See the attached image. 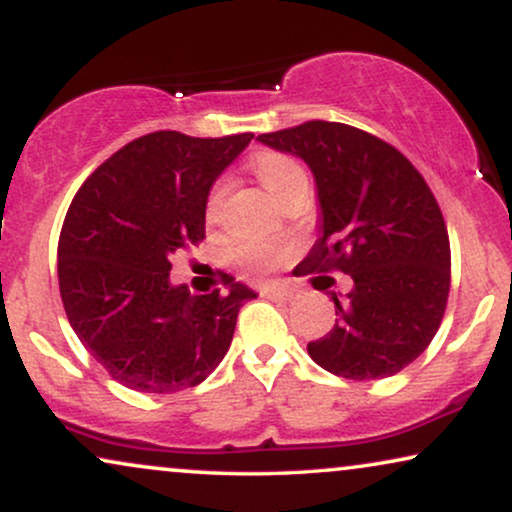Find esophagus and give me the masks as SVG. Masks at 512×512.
<instances>
[{
  "instance_id": "esophagus-1",
  "label": "esophagus",
  "mask_w": 512,
  "mask_h": 512,
  "mask_svg": "<svg viewBox=\"0 0 512 512\" xmlns=\"http://www.w3.org/2000/svg\"><path fill=\"white\" fill-rule=\"evenodd\" d=\"M261 296L268 300H277V303H286V300L296 298V291L284 289V286H263Z\"/></svg>"
}]
</instances>
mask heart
Returning a JSON list of instances; mask_svg holds the SVG:
<instances>
[{"label": "heart", "instance_id": "b5f03b06", "mask_svg": "<svg viewBox=\"0 0 512 512\" xmlns=\"http://www.w3.org/2000/svg\"><path fill=\"white\" fill-rule=\"evenodd\" d=\"M254 172L275 200L282 198L293 184H298V181H307L303 165L291 156H284V153H263V156H258L254 160ZM226 195L228 181H219V184L212 188L207 200L209 221L219 219ZM233 256L237 265L251 272V275H263V272H268L275 268V265L282 263V258L286 256V247L284 244H277L275 247V244L265 242H242L235 247Z\"/></svg>", "mask_w": 512, "mask_h": 512}]
</instances>
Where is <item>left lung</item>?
Returning <instances> with one entry per match:
<instances>
[{"label":"left lung","instance_id":"1","mask_svg":"<svg viewBox=\"0 0 512 512\" xmlns=\"http://www.w3.org/2000/svg\"><path fill=\"white\" fill-rule=\"evenodd\" d=\"M258 142L303 160L317 186L319 237L296 270L352 277L347 293L328 291L335 326L307 354L347 380L396 375L429 347L450 293V240L422 174L345 123L310 121Z\"/></svg>","mask_w":512,"mask_h":512}]
</instances>
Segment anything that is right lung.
I'll list each match as a JSON object with an SVG mask.
<instances>
[{
	"instance_id": "add662e5",
	"label": "right lung",
	"mask_w": 512,
	"mask_h": 512,
	"mask_svg": "<svg viewBox=\"0 0 512 512\" xmlns=\"http://www.w3.org/2000/svg\"><path fill=\"white\" fill-rule=\"evenodd\" d=\"M254 135L200 139L174 130L139 137L74 195L58 242L67 319L83 347L123 387L174 394L219 366L240 307L256 298L226 277V293L172 284V256L205 237L207 198Z\"/></svg>"
}]
</instances>
